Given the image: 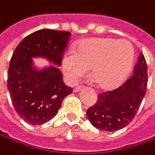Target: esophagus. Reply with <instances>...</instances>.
<instances>
[{
  "mask_svg": "<svg viewBox=\"0 0 155 155\" xmlns=\"http://www.w3.org/2000/svg\"><path fill=\"white\" fill-rule=\"evenodd\" d=\"M82 89H83V86H78V87H75V88L73 89V92H74V93H77V92L81 91Z\"/></svg>",
  "mask_w": 155,
  "mask_h": 155,
  "instance_id": "1",
  "label": "esophagus"
}]
</instances>
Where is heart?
<instances>
[{
	"instance_id": "1",
	"label": "heart",
	"mask_w": 155,
	"mask_h": 155,
	"mask_svg": "<svg viewBox=\"0 0 155 155\" xmlns=\"http://www.w3.org/2000/svg\"><path fill=\"white\" fill-rule=\"evenodd\" d=\"M134 58V47L126 40L90 38L80 41L76 51H66L61 68L66 79L76 84L92 68V78L104 89L118 85L129 73Z\"/></svg>"
}]
</instances>
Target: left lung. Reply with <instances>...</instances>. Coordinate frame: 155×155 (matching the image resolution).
I'll use <instances>...</instances> for the list:
<instances>
[{
  "mask_svg": "<svg viewBox=\"0 0 155 155\" xmlns=\"http://www.w3.org/2000/svg\"><path fill=\"white\" fill-rule=\"evenodd\" d=\"M147 78V64L141 52L134 73L118 88L99 94L95 104L87 110V118L91 124L107 132H115L128 125L145 95Z\"/></svg>",
  "mask_w": 155,
  "mask_h": 155,
  "instance_id": "1",
  "label": "left lung"
}]
</instances>
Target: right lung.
Returning <instances> with one entry per match:
<instances>
[{
    "label": "right lung",
    "mask_w": 155,
    "mask_h": 155,
    "mask_svg": "<svg viewBox=\"0 0 155 155\" xmlns=\"http://www.w3.org/2000/svg\"><path fill=\"white\" fill-rule=\"evenodd\" d=\"M71 32L42 29L26 36L14 50L8 70L7 87L17 114L29 124L51 120L72 89L64 84L56 66L36 70L33 57H43L61 66Z\"/></svg>",
    "instance_id": "right-lung-1"
}]
</instances>
